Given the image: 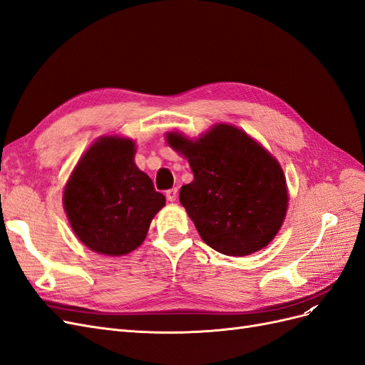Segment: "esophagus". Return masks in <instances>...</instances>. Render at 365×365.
Wrapping results in <instances>:
<instances>
[{"label": "esophagus", "mask_w": 365, "mask_h": 365, "mask_svg": "<svg viewBox=\"0 0 365 365\" xmlns=\"http://www.w3.org/2000/svg\"><path fill=\"white\" fill-rule=\"evenodd\" d=\"M176 196H178V189H176V187H172V189L165 192V197H168L170 202L176 201Z\"/></svg>", "instance_id": "esophagus-1"}]
</instances>
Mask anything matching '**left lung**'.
I'll use <instances>...</instances> for the list:
<instances>
[{
  "label": "left lung",
  "mask_w": 365,
  "mask_h": 365,
  "mask_svg": "<svg viewBox=\"0 0 365 365\" xmlns=\"http://www.w3.org/2000/svg\"><path fill=\"white\" fill-rule=\"evenodd\" d=\"M168 143L190 163L195 180L181 187L180 201L205 244L227 256L267 247L288 208L277 160L230 125H217L196 141L170 132Z\"/></svg>",
  "instance_id": "obj_1"
}]
</instances>
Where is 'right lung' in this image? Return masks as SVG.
Returning a JSON list of instances; mask_svg holds the SVG:
<instances>
[{"instance_id": "1", "label": "right lung", "mask_w": 365, "mask_h": 365, "mask_svg": "<svg viewBox=\"0 0 365 365\" xmlns=\"http://www.w3.org/2000/svg\"><path fill=\"white\" fill-rule=\"evenodd\" d=\"M132 140L103 137L85 152L63 192V207L83 244L106 256L134 251L165 197L134 163Z\"/></svg>"}]
</instances>
